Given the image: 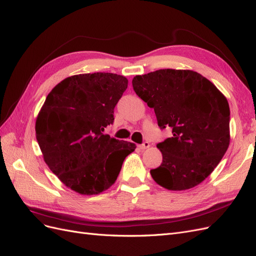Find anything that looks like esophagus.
<instances>
[{
	"label": "esophagus",
	"mask_w": 256,
	"mask_h": 256,
	"mask_svg": "<svg viewBox=\"0 0 256 256\" xmlns=\"http://www.w3.org/2000/svg\"><path fill=\"white\" fill-rule=\"evenodd\" d=\"M150 147V144L148 142H142V144H140V149H147V148H149Z\"/></svg>",
	"instance_id": "obj_1"
}]
</instances>
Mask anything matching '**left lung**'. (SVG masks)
<instances>
[{
	"label": "left lung",
	"mask_w": 256,
	"mask_h": 256,
	"mask_svg": "<svg viewBox=\"0 0 256 256\" xmlns=\"http://www.w3.org/2000/svg\"><path fill=\"white\" fill-rule=\"evenodd\" d=\"M136 94L154 109L172 135L156 147L163 160L150 174L158 184L182 191L214 170L230 144V106L207 78L188 70H158L132 80Z\"/></svg>",
	"instance_id": "left-lung-1"
}]
</instances>
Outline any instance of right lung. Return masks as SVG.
<instances>
[{"mask_svg":"<svg viewBox=\"0 0 256 256\" xmlns=\"http://www.w3.org/2000/svg\"><path fill=\"white\" fill-rule=\"evenodd\" d=\"M128 79L112 72L65 78L46 98L35 123L44 160L63 184L82 195L110 188L133 142L104 134Z\"/></svg>","mask_w":256,"mask_h":256,"instance_id":"1","label":"right lung"}]
</instances>
